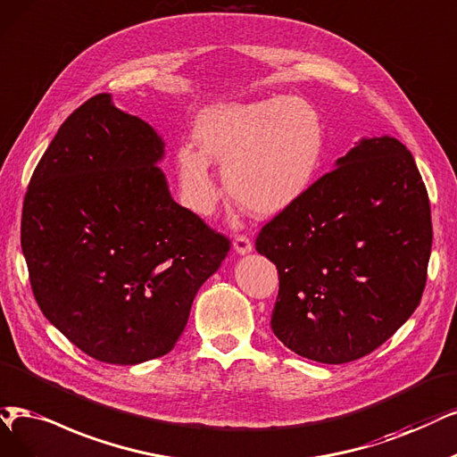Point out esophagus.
<instances>
[{
	"mask_svg": "<svg viewBox=\"0 0 457 457\" xmlns=\"http://www.w3.org/2000/svg\"><path fill=\"white\" fill-rule=\"evenodd\" d=\"M233 248L237 254L245 256V254H248V252H252V241L246 237V235H235Z\"/></svg>",
	"mask_w": 457,
	"mask_h": 457,
	"instance_id": "1",
	"label": "esophagus"
}]
</instances>
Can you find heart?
<instances>
[{
	"instance_id": "1",
	"label": "heart",
	"mask_w": 457,
	"mask_h": 457,
	"mask_svg": "<svg viewBox=\"0 0 457 457\" xmlns=\"http://www.w3.org/2000/svg\"><path fill=\"white\" fill-rule=\"evenodd\" d=\"M199 150L177 152L186 207L207 216L220 199L211 162L224 167L229 195L258 216H275L309 190L324 156V126L309 101L267 97L218 104L194 129Z\"/></svg>"
}]
</instances>
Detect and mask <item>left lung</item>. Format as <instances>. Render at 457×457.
<instances>
[{"label": "left lung", "mask_w": 457, "mask_h": 457, "mask_svg": "<svg viewBox=\"0 0 457 457\" xmlns=\"http://www.w3.org/2000/svg\"><path fill=\"white\" fill-rule=\"evenodd\" d=\"M431 241L428 190L407 146L361 139L258 235L256 250L278 269L273 333L320 363L367 356L420 305Z\"/></svg>", "instance_id": "obj_1"}]
</instances>
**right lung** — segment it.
Returning a JSON list of instances; mask_svg holds the SVG:
<instances>
[{"instance_id": "obj_1", "label": "right lung", "mask_w": 457, "mask_h": 457, "mask_svg": "<svg viewBox=\"0 0 457 457\" xmlns=\"http://www.w3.org/2000/svg\"><path fill=\"white\" fill-rule=\"evenodd\" d=\"M163 141L109 94L48 145L24 197L21 243L46 320L90 358L135 365L171 352L229 239L171 197Z\"/></svg>"}]
</instances>
